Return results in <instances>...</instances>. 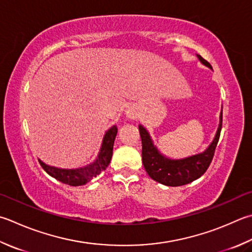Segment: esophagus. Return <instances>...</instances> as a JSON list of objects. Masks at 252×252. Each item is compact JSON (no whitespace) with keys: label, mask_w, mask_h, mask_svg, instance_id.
Returning a JSON list of instances; mask_svg holds the SVG:
<instances>
[{"label":"esophagus","mask_w":252,"mask_h":252,"mask_svg":"<svg viewBox=\"0 0 252 252\" xmlns=\"http://www.w3.org/2000/svg\"><path fill=\"white\" fill-rule=\"evenodd\" d=\"M126 116L127 118H131V119H134L135 116H136V111L133 107H129L126 110Z\"/></svg>","instance_id":"obj_1"}]
</instances>
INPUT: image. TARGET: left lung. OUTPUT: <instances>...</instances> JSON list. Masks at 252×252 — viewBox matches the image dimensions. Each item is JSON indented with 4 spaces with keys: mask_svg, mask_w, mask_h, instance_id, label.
Returning a JSON list of instances; mask_svg holds the SVG:
<instances>
[{
    "mask_svg": "<svg viewBox=\"0 0 252 252\" xmlns=\"http://www.w3.org/2000/svg\"><path fill=\"white\" fill-rule=\"evenodd\" d=\"M196 57L203 65L212 70L211 64L208 61H205L199 54H196ZM221 120H223V109L220 115V123L216 134L204 152L179 159L170 158L160 153L153 142L149 131L140 125L139 131L142 140V162L147 175L153 180L169 187L185 186L199 179L209 168L211 161L213 159L221 130Z\"/></svg>",
    "mask_w": 252,
    "mask_h": 252,
    "instance_id": "1",
    "label": "left lung"
}]
</instances>
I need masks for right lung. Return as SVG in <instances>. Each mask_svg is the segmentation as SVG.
<instances>
[{"mask_svg":"<svg viewBox=\"0 0 252 252\" xmlns=\"http://www.w3.org/2000/svg\"><path fill=\"white\" fill-rule=\"evenodd\" d=\"M117 133V126H112L110 129L105 133V135H103L100 151L98 153L97 158L93 162H91V164L84 167H80V168H58V167L44 164L40 159L38 160L48 175L53 177L54 179L61 181L62 184L73 187L83 186L87 184L88 181H91L94 177L99 175L100 172L105 170L108 165H109L112 157L113 143H115Z\"/></svg>","mask_w":252,"mask_h":252,"instance_id":"1","label":"right lung"}]
</instances>
